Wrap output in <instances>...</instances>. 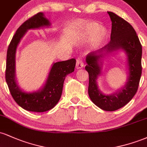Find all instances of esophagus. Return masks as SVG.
<instances>
[{"label": "esophagus", "mask_w": 147, "mask_h": 147, "mask_svg": "<svg viewBox=\"0 0 147 147\" xmlns=\"http://www.w3.org/2000/svg\"><path fill=\"white\" fill-rule=\"evenodd\" d=\"M84 66V64L82 59H77V62H76V68L81 69L83 68Z\"/></svg>", "instance_id": "esophagus-1"}]
</instances>
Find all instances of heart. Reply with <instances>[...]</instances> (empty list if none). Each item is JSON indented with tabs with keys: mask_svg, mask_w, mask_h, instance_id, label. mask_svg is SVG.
Here are the masks:
<instances>
[{
	"mask_svg": "<svg viewBox=\"0 0 147 147\" xmlns=\"http://www.w3.org/2000/svg\"><path fill=\"white\" fill-rule=\"evenodd\" d=\"M108 38V31L104 27L99 26L93 22H86L83 24L82 32L77 38L78 42H87L91 40L93 49H98L104 45Z\"/></svg>",
	"mask_w": 147,
	"mask_h": 147,
	"instance_id": "b5f03b06",
	"label": "heart"
}]
</instances>
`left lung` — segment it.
<instances>
[{
    "instance_id": "left-lung-1",
    "label": "left lung",
    "mask_w": 147,
    "mask_h": 147,
    "mask_svg": "<svg viewBox=\"0 0 147 147\" xmlns=\"http://www.w3.org/2000/svg\"><path fill=\"white\" fill-rule=\"evenodd\" d=\"M112 22L111 41L99 53L90 52L86 57V71L89 74L88 95L101 109L114 111L128 104L137 92L142 75V45L135 30L127 21L111 11H108ZM122 50L127 57L128 77L126 84L117 91L106 95L98 88L97 79L101 74L102 65L106 56Z\"/></svg>"
}]
</instances>
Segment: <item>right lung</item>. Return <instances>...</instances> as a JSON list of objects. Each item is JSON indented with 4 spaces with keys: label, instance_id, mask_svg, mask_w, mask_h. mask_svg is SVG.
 Wrapping results in <instances>:
<instances>
[{
    "label": "right lung",
    "instance_id": "1",
    "mask_svg": "<svg viewBox=\"0 0 147 147\" xmlns=\"http://www.w3.org/2000/svg\"><path fill=\"white\" fill-rule=\"evenodd\" d=\"M50 26H51V23L44 14L38 13L18 28L7 49L6 82L15 102L28 111L41 113L53 109L61 97L65 77L75 70V59L53 63L48 78L41 88L33 92H26L20 88L16 77V54L18 45L29 30L49 28Z\"/></svg>",
    "mask_w": 147,
    "mask_h": 147
}]
</instances>
